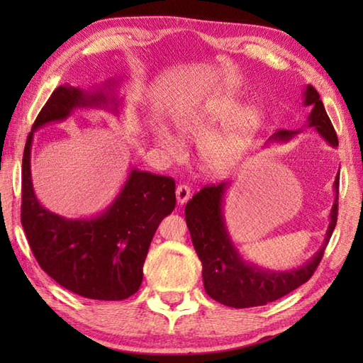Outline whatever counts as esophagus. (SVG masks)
Instances as JSON below:
<instances>
[{"mask_svg": "<svg viewBox=\"0 0 363 363\" xmlns=\"http://www.w3.org/2000/svg\"><path fill=\"white\" fill-rule=\"evenodd\" d=\"M190 199V189L187 186H177L176 187V201L177 204H186Z\"/></svg>", "mask_w": 363, "mask_h": 363, "instance_id": "34e87169", "label": "esophagus"}]
</instances>
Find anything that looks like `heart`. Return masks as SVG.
Masks as SVG:
<instances>
[{
    "instance_id": "1",
    "label": "heart",
    "mask_w": 363,
    "mask_h": 363,
    "mask_svg": "<svg viewBox=\"0 0 363 363\" xmlns=\"http://www.w3.org/2000/svg\"><path fill=\"white\" fill-rule=\"evenodd\" d=\"M172 120L181 135L199 142L201 165L215 176L234 172L262 126L256 107H242L230 96H212L195 107H179ZM154 137L168 154L179 152V142L167 129L156 128Z\"/></svg>"
}]
</instances>
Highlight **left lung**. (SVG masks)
I'll return each instance as SVG.
<instances>
[{
	"mask_svg": "<svg viewBox=\"0 0 363 363\" xmlns=\"http://www.w3.org/2000/svg\"><path fill=\"white\" fill-rule=\"evenodd\" d=\"M303 95L304 106L312 107L306 126L296 130H277L268 138V142L285 143L303 133L304 128H312L330 146L337 148L338 138L318 91L312 86H306ZM338 177L340 176L337 173L334 181L335 198L329 213V226L323 245L306 264L291 269H269L243 259L229 234L225 211H223L229 182L204 187L191 198L186 206V221L195 251L203 264V282L207 295L225 306L245 309V307L273 303L309 281L337 225Z\"/></svg>",
	"mask_w": 363,
	"mask_h": 363,
	"instance_id": "1",
	"label": "left lung"
}]
</instances>
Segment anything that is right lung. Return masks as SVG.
Listing matches in <instances>:
<instances>
[{
  "mask_svg": "<svg viewBox=\"0 0 363 363\" xmlns=\"http://www.w3.org/2000/svg\"><path fill=\"white\" fill-rule=\"evenodd\" d=\"M120 82L107 79L84 90L60 86L28 135L21 167V225L43 272L76 295L121 301L138 290L143 264L160 221L174 209V181L130 168L118 195L106 209L89 218H67L38 201L30 176V148L35 130L65 121L76 109L120 113Z\"/></svg>",
  "mask_w": 363,
  "mask_h": 363,
  "instance_id": "obj_1",
  "label": "right lung"
}]
</instances>
